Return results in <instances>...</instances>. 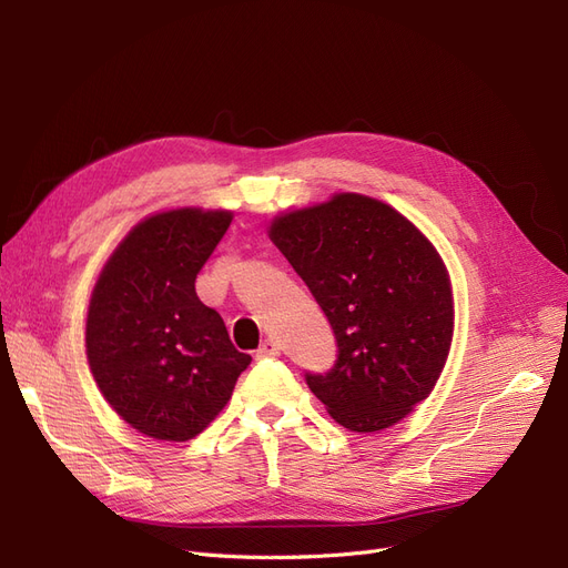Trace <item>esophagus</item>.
I'll use <instances>...</instances> for the list:
<instances>
[{"label": "esophagus", "mask_w": 568, "mask_h": 568, "mask_svg": "<svg viewBox=\"0 0 568 568\" xmlns=\"http://www.w3.org/2000/svg\"><path fill=\"white\" fill-rule=\"evenodd\" d=\"M281 353V346L273 339H264L262 346L257 348V358H273V355Z\"/></svg>", "instance_id": "34e87169"}]
</instances>
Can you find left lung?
<instances>
[{"label":"left lung","instance_id":"8db88e82","mask_svg":"<svg viewBox=\"0 0 568 568\" xmlns=\"http://www.w3.org/2000/svg\"><path fill=\"white\" fill-rule=\"evenodd\" d=\"M268 239L334 329L337 363L306 374L334 422L353 433L395 426L430 395L454 337L447 266L405 215L363 194L283 213Z\"/></svg>","mask_w":568,"mask_h":568}]
</instances>
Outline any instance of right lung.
<instances>
[{
  "label": "right lung",
  "mask_w": 568,
  "mask_h": 568,
  "mask_svg": "<svg viewBox=\"0 0 568 568\" xmlns=\"http://www.w3.org/2000/svg\"><path fill=\"white\" fill-rule=\"evenodd\" d=\"M231 220V210L203 207L144 217L93 287L89 367L104 400L146 437L186 443L203 433L252 361L194 287Z\"/></svg>",
  "instance_id": "obj_1"
}]
</instances>
